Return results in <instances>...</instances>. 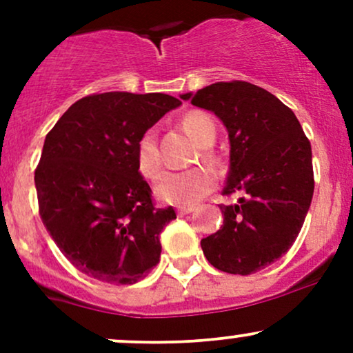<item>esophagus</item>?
Instances as JSON below:
<instances>
[{"label":"esophagus","instance_id":"34e87169","mask_svg":"<svg viewBox=\"0 0 353 353\" xmlns=\"http://www.w3.org/2000/svg\"><path fill=\"white\" fill-rule=\"evenodd\" d=\"M194 210L192 205H181V208H177V214L179 216H188V214H190Z\"/></svg>","mask_w":353,"mask_h":353}]
</instances>
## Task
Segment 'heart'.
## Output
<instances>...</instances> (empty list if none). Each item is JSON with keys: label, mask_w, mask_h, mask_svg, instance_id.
I'll return each mask as SVG.
<instances>
[{"label": "heart", "mask_w": 353, "mask_h": 353, "mask_svg": "<svg viewBox=\"0 0 353 353\" xmlns=\"http://www.w3.org/2000/svg\"><path fill=\"white\" fill-rule=\"evenodd\" d=\"M182 128L196 141L201 148H209L214 144L217 129L214 121L205 112H189L182 119ZM137 168L145 177L157 176L161 169V154L157 149V132L148 129L137 141L136 148ZM204 157H209L204 152ZM214 189V177L208 169L196 168L182 172H164L154 185V194L161 202L171 205H192L208 196Z\"/></svg>", "instance_id": "obj_1"}]
</instances>
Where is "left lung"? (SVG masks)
<instances>
[{
	"mask_svg": "<svg viewBox=\"0 0 353 353\" xmlns=\"http://www.w3.org/2000/svg\"><path fill=\"white\" fill-rule=\"evenodd\" d=\"M181 99L214 112L229 132L230 165L221 205L224 224L202 239L205 259L228 274L249 275L281 259L301 232L314 196L312 148L281 99L245 83H214Z\"/></svg>",
	"mask_w": 353,
	"mask_h": 353,
	"instance_id": "left-lung-1",
	"label": "left lung"
}]
</instances>
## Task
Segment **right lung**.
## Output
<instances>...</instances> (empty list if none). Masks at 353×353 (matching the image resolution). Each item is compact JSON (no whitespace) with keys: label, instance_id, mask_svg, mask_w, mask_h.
Masks as SVG:
<instances>
[{"label":"right lung","instance_id":"obj_1","mask_svg":"<svg viewBox=\"0 0 353 353\" xmlns=\"http://www.w3.org/2000/svg\"><path fill=\"white\" fill-rule=\"evenodd\" d=\"M181 104L163 92L92 94L48 132L34 172L39 216L61 252L89 277L131 285L159 264L161 230L176 212L152 205L136 148Z\"/></svg>","mask_w":353,"mask_h":353}]
</instances>
